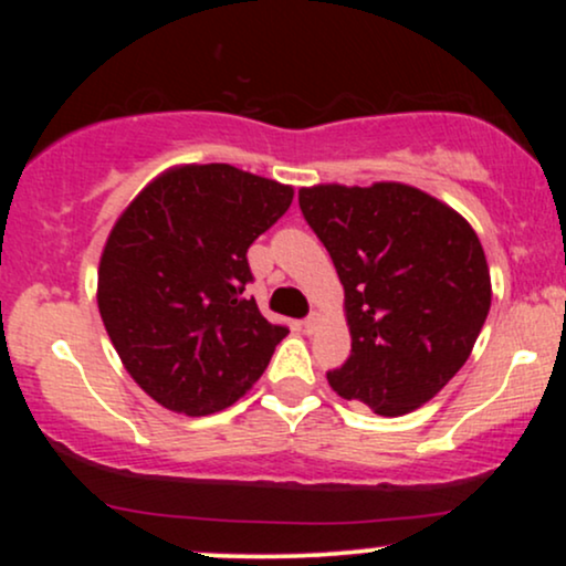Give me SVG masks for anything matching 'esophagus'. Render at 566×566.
Listing matches in <instances>:
<instances>
[{
    "label": "esophagus",
    "instance_id": "obj_1",
    "mask_svg": "<svg viewBox=\"0 0 566 566\" xmlns=\"http://www.w3.org/2000/svg\"><path fill=\"white\" fill-rule=\"evenodd\" d=\"M316 324H319V316L308 314V316H305V319H303V329H305V333H314Z\"/></svg>",
    "mask_w": 566,
    "mask_h": 566
}]
</instances>
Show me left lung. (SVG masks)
I'll use <instances>...</instances> for the list:
<instances>
[{"mask_svg":"<svg viewBox=\"0 0 566 566\" xmlns=\"http://www.w3.org/2000/svg\"><path fill=\"white\" fill-rule=\"evenodd\" d=\"M305 223L346 290L350 356L327 380L386 418L454 378L490 314V269L452 207L405 184L297 191Z\"/></svg>","mask_w":566,"mask_h":566,"instance_id":"left-lung-1","label":"left lung"}]
</instances>
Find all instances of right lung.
Wrapping results in <instances>:
<instances>
[{
    "label": "right lung",
    "instance_id": "add662e5",
    "mask_svg": "<svg viewBox=\"0 0 566 566\" xmlns=\"http://www.w3.org/2000/svg\"><path fill=\"white\" fill-rule=\"evenodd\" d=\"M292 205V188L231 165L151 180L103 247L97 308L133 380L172 412L231 407L284 335L244 287L247 250Z\"/></svg>",
    "mask_w": 566,
    "mask_h": 566
}]
</instances>
